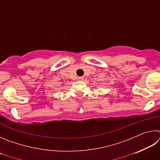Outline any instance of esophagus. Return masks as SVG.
I'll return each instance as SVG.
<instances>
[{"label": "esophagus", "instance_id": "esophagus-1", "mask_svg": "<svg viewBox=\"0 0 160 160\" xmlns=\"http://www.w3.org/2000/svg\"><path fill=\"white\" fill-rule=\"evenodd\" d=\"M78 80H82L83 79H84V78L83 77H78Z\"/></svg>", "mask_w": 160, "mask_h": 160}]
</instances>
